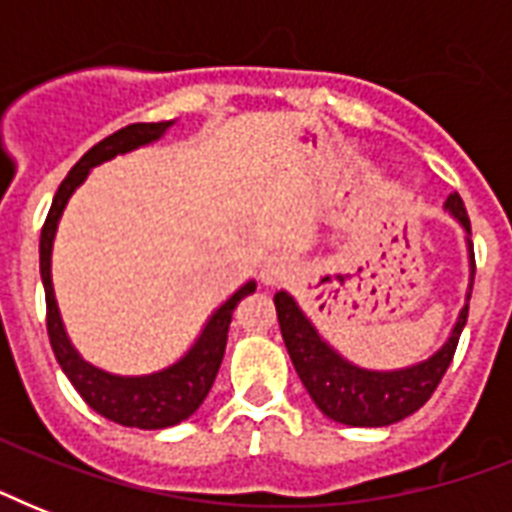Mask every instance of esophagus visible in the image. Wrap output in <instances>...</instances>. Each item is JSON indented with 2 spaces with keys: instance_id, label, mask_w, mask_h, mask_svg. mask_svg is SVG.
Masks as SVG:
<instances>
[{
  "instance_id": "34e87169",
  "label": "esophagus",
  "mask_w": 512,
  "mask_h": 512,
  "mask_svg": "<svg viewBox=\"0 0 512 512\" xmlns=\"http://www.w3.org/2000/svg\"><path fill=\"white\" fill-rule=\"evenodd\" d=\"M292 271H295V263H292V257H287V255L273 257V260H268V263H265L263 281H265V284H279V281L287 279Z\"/></svg>"
}]
</instances>
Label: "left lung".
Returning a JSON list of instances; mask_svg holds the SVG:
<instances>
[{"mask_svg":"<svg viewBox=\"0 0 512 512\" xmlns=\"http://www.w3.org/2000/svg\"><path fill=\"white\" fill-rule=\"evenodd\" d=\"M446 209L470 233V217L460 193H452L446 199ZM473 268H476V260H473ZM273 303L279 313L281 337L287 342L289 358L305 390L311 393L316 406L329 420L353 425V428H382L417 412L433 396V390L438 388V382L452 364L462 327L468 321V303H465L452 337L428 361L409 366V369H398V372H366L348 364L321 340L319 332L311 327V321L305 319L303 311L287 292H279L273 297Z\"/></svg>","mask_w":512,"mask_h":512,"instance_id":"8db88e82","label":"left lung"}]
</instances>
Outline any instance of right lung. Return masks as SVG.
Listing matches in <instances>:
<instances>
[{
  "label": "right lung",
  "instance_id": "right-lung-1",
  "mask_svg": "<svg viewBox=\"0 0 512 512\" xmlns=\"http://www.w3.org/2000/svg\"><path fill=\"white\" fill-rule=\"evenodd\" d=\"M172 122H138L127 124L122 130H116L114 135H108L92 146L79 162L71 167L66 180L60 183L52 207L47 212V220L42 225V239H39V271H42L44 284V303H47V335H50V345L55 350L60 369L66 372L79 396L103 414L106 420L119 422L124 428H143V430H159L170 428L177 422L188 420L201 401L207 398L209 388L217 377V369L223 364L225 342H228V327H231L233 308L241 303V297H247L255 292V281H249L228 297L215 316L207 321V327L201 332L188 353H185L177 364H172L164 372L148 374V377H116V374L100 372L82 356L76 353L74 345L68 342L63 321H60L58 303H55V292H52V276H50V255H52V239H55V228L63 215L68 196L74 193V188L82 183L87 172L95 164L114 159L116 154H127L132 148L146 146L151 140L162 138L167 127Z\"/></svg>",
  "mask_w": 512,
  "mask_h": 512
}]
</instances>
